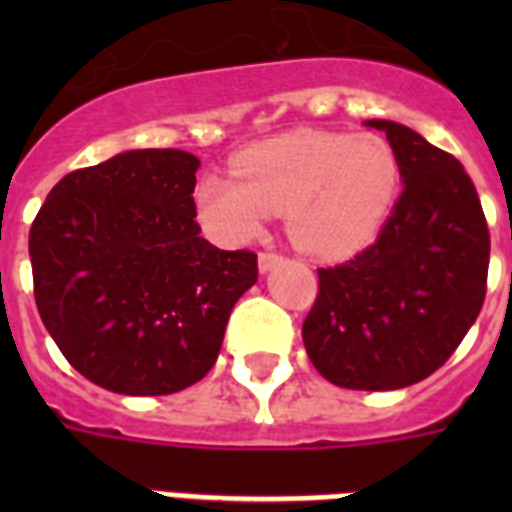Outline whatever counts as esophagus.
Returning a JSON list of instances; mask_svg holds the SVG:
<instances>
[{"label": "esophagus", "instance_id": "34e87169", "mask_svg": "<svg viewBox=\"0 0 512 512\" xmlns=\"http://www.w3.org/2000/svg\"><path fill=\"white\" fill-rule=\"evenodd\" d=\"M281 263V255L279 252H271V249H265V252H260V257H257V265H260V271L268 273L273 268V265Z\"/></svg>", "mask_w": 512, "mask_h": 512}]
</instances>
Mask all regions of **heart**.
Segmentation results:
<instances>
[{
    "label": "heart",
    "mask_w": 512,
    "mask_h": 512,
    "mask_svg": "<svg viewBox=\"0 0 512 512\" xmlns=\"http://www.w3.org/2000/svg\"><path fill=\"white\" fill-rule=\"evenodd\" d=\"M233 175L196 183L201 225L223 241H249L271 215L313 257L340 260L372 244L401 188V164L372 132L295 130L260 140L233 159Z\"/></svg>",
    "instance_id": "1"
}]
</instances>
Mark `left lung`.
<instances>
[{
    "label": "left lung",
    "instance_id": "obj_1",
    "mask_svg": "<svg viewBox=\"0 0 512 512\" xmlns=\"http://www.w3.org/2000/svg\"><path fill=\"white\" fill-rule=\"evenodd\" d=\"M401 164L404 191L374 244L319 268L303 342L321 377L396 390L433 374L481 313L489 228L476 185L452 154L404 124L369 119Z\"/></svg>",
    "mask_w": 512,
    "mask_h": 512
}]
</instances>
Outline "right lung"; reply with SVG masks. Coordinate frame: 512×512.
Listing matches in <instances>:
<instances>
[{
    "instance_id": "right-lung-1",
    "label": "right lung",
    "mask_w": 512,
    "mask_h": 512,
    "mask_svg": "<svg viewBox=\"0 0 512 512\" xmlns=\"http://www.w3.org/2000/svg\"><path fill=\"white\" fill-rule=\"evenodd\" d=\"M199 159L124 151L68 172L34 217L28 255L44 327L76 372L124 396H167L215 366L257 255L212 247L196 217Z\"/></svg>"
}]
</instances>
